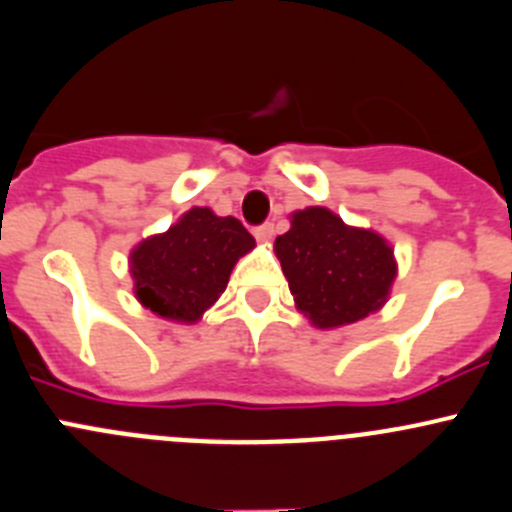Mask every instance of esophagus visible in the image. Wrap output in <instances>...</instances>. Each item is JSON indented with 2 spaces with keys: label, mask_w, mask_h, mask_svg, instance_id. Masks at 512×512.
<instances>
[{
  "label": "esophagus",
  "mask_w": 512,
  "mask_h": 512,
  "mask_svg": "<svg viewBox=\"0 0 512 512\" xmlns=\"http://www.w3.org/2000/svg\"><path fill=\"white\" fill-rule=\"evenodd\" d=\"M272 235H275V225H272V222H265V225L255 227V237L260 242H270Z\"/></svg>",
  "instance_id": "1"
}]
</instances>
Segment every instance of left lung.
Segmentation results:
<instances>
[{
	"mask_svg": "<svg viewBox=\"0 0 512 512\" xmlns=\"http://www.w3.org/2000/svg\"><path fill=\"white\" fill-rule=\"evenodd\" d=\"M275 255L297 310L320 330L380 310L398 275L385 237L345 225L327 207L292 212L290 230L275 240Z\"/></svg>",
	"mask_w": 512,
	"mask_h": 512,
	"instance_id": "1",
	"label": "left lung"
}]
</instances>
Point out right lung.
Masks as SVG:
<instances>
[{"instance_id":"right-lung-1","label":"right lung","mask_w":512,"mask_h":512,"mask_svg":"<svg viewBox=\"0 0 512 512\" xmlns=\"http://www.w3.org/2000/svg\"><path fill=\"white\" fill-rule=\"evenodd\" d=\"M252 247L255 237L240 220L192 207L170 230L147 237L130 252L137 300L165 320L197 322Z\"/></svg>"}]
</instances>
